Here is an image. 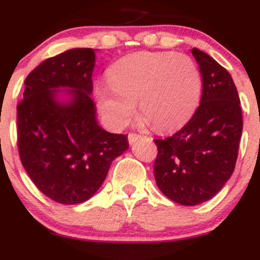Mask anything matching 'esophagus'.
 Wrapping results in <instances>:
<instances>
[{"label":"esophagus","mask_w":260,"mask_h":260,"mask_svg":"<svg viewBox=\"0 0 260 260\" xmlns=\"http://www.w3.org/2000/svg\"><path fill=\"white\" fill-rule=\"evenodd\" d=\"M140 134H137V133H129L128 134V142H129V144H134V143L137 142V140L140 139Z\"/></svg>","instance_id":"esophagus-1"}]
</instances>
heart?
<instances>
[{
	"instance_id": "heart-1",
	"label": "heart",
	"mask_w": 260,
	"mask_h": 260,
	"mask_svg": "<svg viewBox=\"0 0 260 260\" xmlns=\"http://www.w3.org/2000/svg\"><path fill=\"white\" fill-rule=\"evenodd\" d=\"M110 85L96 90L100 110L121 127L138 101L142 117L156 131H171L189 120L202 94V74L189 56L142 52L127 56L110 70Z\"/></svg>"
}]
</instances>
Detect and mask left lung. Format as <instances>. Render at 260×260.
<instances>
[{"mask_svg": "<svg viewBox=\"0 0 260 260\" xmlns=\"http://www.w3.org/2000/svg\"><path fill=\"white\" fill-rule=\"evenodd\" d=\"M199 64L201 105L171 137L155 139L154 176L169 199L182 205L209 201L231 177L243 120L232 77L208 53L192 49Z\"/></svg>", "mask_w": 260, "mask_h": 260, "instance_id": "left-lung-1", "label": "left lung"}]
</instances>
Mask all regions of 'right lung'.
<instances>
[{
  "mask_svg": "<svg viewBox=\"0 0 260 260\" xmlns=\"http://www.w3.org/2000/svg\"><path fill=\"white\" fill-rule=\"evenodd\" d=\"M92 49H72L41 62L25 78L17 105V144L22 165L40 192L61 204L88 201L110 165L127 150V134L103 129L90 94ZM71 87L70 103L55 100Z\"/></svg>",
  "mask_w": 260,
  "mask_h": 260,
  "instance_id": "1",
  "label": "right lung"
}]
</instances>
